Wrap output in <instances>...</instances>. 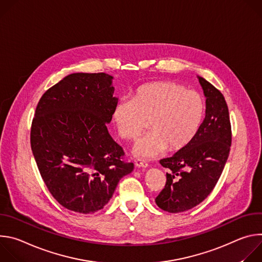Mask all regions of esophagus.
Wrapping results in <instances>:
<instances>
[{
  "mask_svg": "<svg viewBox=\"0 0 262 262\" xmlns=\"http://www.w3.org/2000/svg\"><path fill=\"white\" fill-rule=\"evenodd\" d=\"M135 165H136V167H138V168H148V166H149L146 162H143V161H141V160L135 161Z\"/></svg>",
  "mask_w": 262,
  "mask_h": 262,
  "instance_id": "obj_1",
  "label": "esophagus"
}]
</instances>
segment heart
Returning a JSON list of instances; mask_svg holds the SVG:
<instances>
[{"label": "heart", "instance_id": "obj_1", "mask_svg": "<svg viewBox=\"0 0 262 262\" xmlns=\"http://www.w3.org/2000/svg\"><path fill=\"white\" fill-rule=\"evenodd\" d=\"M205 114L203 96L173 81L141 85L132 100H119L113 121L120 138L136 140L145 127L149 132L134 147L140 158H154L166 149L183 150L196 138Z\"/></svg>", "mask_w": 262, "mask_h": 262}]
</instances>
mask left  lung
Instances as JSON below:
<instances>
[{"instance_id":"left-lung-1","label":"left lung","mask_w":262,"mask_h":262,"mask_svg":"<svg viewBox=\"0 0 262 262\" xmlns=\"http://www.w3.org/2000/svg\"><path fill=\"white\" fill-rule=\"evenodd\" d=\"M198 80L206 97L205 118L200 129L183 150L160 161L170 172L156 203L172 213L189 210L207 198L230 151L232 135L226 100L205 79L198 77Z\"/></svg>"}]
</instances>
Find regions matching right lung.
<instances>
[{"label":"right lung","mask_w":262,"mask_h":262,"mask_svg":"<svg viewBox=\"0 0 262 262\" xmlns=\"http://www.w3.org/2000/svg\"><path fill=\"white\" fill-rule=\"evenodd\" d=\"M113 77L71 73L40 98L31 126V148L53 197L65 208L92 213L134 170L107 132L118 98Z\"/></svg>","instance_id":"1"}]
</instances>
